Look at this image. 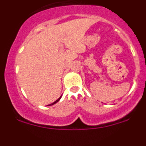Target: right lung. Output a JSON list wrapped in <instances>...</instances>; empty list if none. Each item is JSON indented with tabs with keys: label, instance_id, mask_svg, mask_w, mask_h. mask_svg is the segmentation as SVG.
Listing matches in <instances>:
<instances>
[{
	"label": "right lung",
	"instance_id": "obj_1",
	"mask_svg": "<svg viewBox=\"0 0 146 146\" xmlns=\"http://www.w3.org/2000/svg\"><path fill=\"white\" fill-rule=\"evenodd\" d=\"M60 98H61V96H60V97H59V98H58V99H57V100H56V101H55V102H53V103H52V104H49V105H47V106H51V105H53V104H55V103H57V102H58V101H59V100H60Z\"/></svg>",
	"mask_w": 146,
	"mask_h": 146
}]
</instances>
